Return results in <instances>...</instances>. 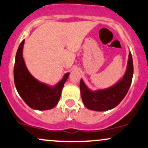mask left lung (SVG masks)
Listing matches in <instances>:
<instances>
[{
    "instance_id": "1",
    "label": "left lung",
    "mask_w": 148,
    "mask_h": 148,
    "mask_svg": "<svg viewBox=\"0 0 148 148\" xmlns=\"http://www.w3.org/2000/svg\"><path fill=\"white\" fill-rule=\"evenodd\" d=\"M133 74V60L132 54L130 52L126 72L123 77L111 87L92 90L81 79L80 81V90L85 106L88 109L95 111H108L115 108L127 95L132 84Z\"/></svg>"
}]
</instances>
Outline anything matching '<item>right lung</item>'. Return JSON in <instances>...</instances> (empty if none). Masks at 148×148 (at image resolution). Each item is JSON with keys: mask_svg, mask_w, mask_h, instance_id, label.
I'll use <instances>...</instances> for the list:
<instances>
[{"mask_svg": "<svg viewBox=\"0 0 148 148\" xmlns=\"http://www.w3.org/2000/svg\"><path fill=\"white\" fill-rule=\"evenodd\" d=\"M25 40L21 42L15 58L14 80L16 90L25 103L31 108L45 111L54 108L58 103L62 88L68 79L69 73H66L55 86L40 82L30 74L23 57Z\"/></svg>", "mask_w": 148, "mask_h": 148, "instance_id": "right-lung-1", "label": "right lung"}]
</instances>
